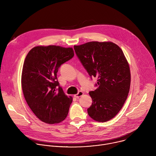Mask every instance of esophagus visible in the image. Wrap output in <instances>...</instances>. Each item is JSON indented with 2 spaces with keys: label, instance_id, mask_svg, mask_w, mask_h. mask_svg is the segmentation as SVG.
Segmentation results:
<instances>
[{
  "label": "esophagus",
  "instance_id": "obj_1",
  "mask_svg": "<svg viewBox=\"0 0 156 156\" xmlns=\"http://www.w3.org/2000/svg\"><path fill=\"white\" fill-rule=\"evenodd\" d=\"M83 95V93L82 91H79L76 94L74 95V97L76 98H79L80 97H81Z\"/></svg>",
  "mask_w": 156,
  "mask_h": 156
}]
</instances>
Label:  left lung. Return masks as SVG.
<instances>
[{"label": "left lung", "instance_id": "obj_1", "mask_svg": "<svg viewBox=\"0 0 156 156\" xmlns=\"http://www.w3.org/2000/svg\"><path fill=\"white\" fill-rule=\"evenodd\" d=\"M75 53L89 75L97 77V89L89 94L92 105L87 108L93 120L105 122L122 108L129 91V65L122 50L111 42L92 41L74 46Z\"/></svg>", "mask_w": 156, "mask_h": 156}]
</instances>
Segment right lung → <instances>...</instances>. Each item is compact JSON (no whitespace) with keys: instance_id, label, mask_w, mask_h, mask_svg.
<instances>
[{"instance_id":"add662e5","label":"right lung","mask_w":156,"mask_h":156,"mask_svg":"<svg viewBox=\"0 0 156 156\" xmlns=\"http://www.w3.org/2000/svg\"><path fill=\"white\" fill-rule=\"evenodd\" d=\"M73 56L72 48L48 46L33 48L25 58L22 90L30 108L43 122L58 123L68 115L72 98L65 94L57 73L60 66Z\"/></svg>"}]
</instances>
